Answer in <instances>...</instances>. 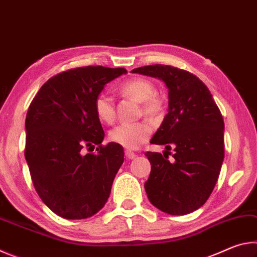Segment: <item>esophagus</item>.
Masks as SVG:
<instances>
[{
    "label": "esophagus",
    "mask_w": 257,
    "mask_h": 257,
    "mask_svg": "<svg viewBox=\"0 0 257 257\" xmlns=\"http://www.w3.org/2000/svg\"><path fill=\"white\" fill-rule=\"evenodd\" d=\"M124 154H125V158L129 159V160H133V159H135L137 156L136 154L133 153V152H130V151H125Z\"/></svg>",
    "instance_id": "obj_1"
}]
</instances>
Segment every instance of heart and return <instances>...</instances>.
I'll list each match as a JSON object with an SVG mask.
<instances>
[{
	"instance_id": "heart-1",
	"label": "heart",
	"mask_w": 257,
	"mask_h": 257,
	"mask_svg": "<svg viewBox=\"0 0 257 257\" xmlns=\"http://www.w3.org/2000/svg\"><path fill=\"white\" fill-rule=\"evenodd\" d=\"M124 96L142 102V111L151 119H156L163 111V103L155 96L154 84L144 78H133L120 86ZM94 110L97 118L104 123H112L115 118L114 103L106 93H99L94 101ZM151 127L146 122L122 123L108 133V139L127 150H137L149 139Z\"/></svg>"
}]
</instances>
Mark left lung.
I'll use <instances>...</instances> for the list:
<instances>
[{"instance_id":"1","label":"left lung","mask_w":257,"mask_h":257,"mask_svg":"<svg viewBox=\"0 0 257 257\" xmlns=\"http://www.w3.org/2000/svg\"><path fill=\"white\" fill-rule=\"evenodd\" d=\"M132 72L162 80L169 95L168 114L151 143L165 150L173 147L175 161L146 152L151 162L147 197L168 214H188L205 204L219 178L224 159L222 114L205 84L193 73L164 64Z\"/></svg>"}]
</instances>
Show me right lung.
<instances>
[{
  "label": "right lung",
  "instance_id": "add662e5",
  "mask_svg": "<svg viewBox=\"0 0 257 257\" xmlns=\"http://www.w3.org/2000/svg\"><path fill=\"white\" fill-rule=\"evenodd\" d=\"M123 68L82 67L55 75L38 90L26 116V149L35 189L45 205L68 220L89 217L110 196L123 163V147L102 145L94 101ZM98 145V153L82 155Z\"/></svg>",
  "mask_w": 257,
  "mask_h": 257
}]
</instances>
